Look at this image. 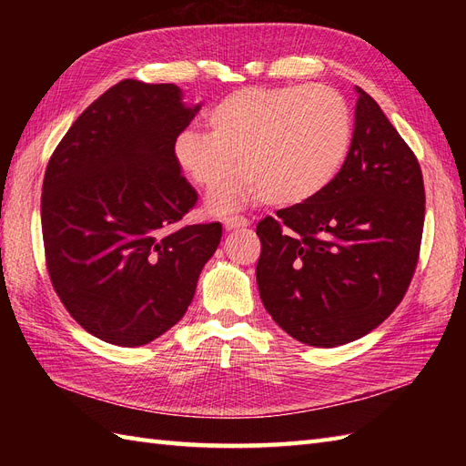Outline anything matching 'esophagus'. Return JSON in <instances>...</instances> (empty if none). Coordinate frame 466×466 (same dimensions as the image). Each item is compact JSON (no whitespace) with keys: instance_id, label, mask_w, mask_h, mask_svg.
Segmentation results:
<instances>
[{"instance_id":"obj_1","label":"esophagus","mask_w":466,"mask_h":466,"mask_svg":"<svg viewBox=\"0 0 466 466\" xmlns=\"http://www.w3.org/2000/svg\"><path fill=\"white\" fill-rule=\"evenodd\" d=\"M248 225H250V221H248L247 218H243V216H235V218H228V219H223V229H225V231L245 229V228H248Z\"/></svg>"}]
</instances>
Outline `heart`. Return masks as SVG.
I'll return each instance as SVG.
<instances>
[{"label": "heart", "mask_w": 466, "mask_h": 466, "mask_svg": "<svg viewBox=\"0 0 466 466\" xmlns=\"http://www.w3.org/2000/svg\"><path fill=\"white\" fill-rule=\"evenodd\" d=\"M204 124L206 132L187 128L175 139L180 173L211 192L231 175L237 155L247 167L211 196L214 216L258 200H313L340 173L351 146L350 106L324 86L238 89L211 105Z\"/></svg>", "instance_id": "heart-1"}]
</instances>
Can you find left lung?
Segmentation results:
<instances>
[{"label":"left lung","mask_w":466,"mask_h":466,"mask_svg":"<svg viewBox=\"0 0 466 466\" xmlns=\"http://www.w3.org/2000/svg\"><path fill=\"white\" fill-rule=\"evenodd\" d=\"M344 167L313 200L257 225V284L266 311L295 340L334 348L377 329L410 286L426 192L416 155L356 87Z\"/></svg>","instance_id":"obj_1"}]
</instances>
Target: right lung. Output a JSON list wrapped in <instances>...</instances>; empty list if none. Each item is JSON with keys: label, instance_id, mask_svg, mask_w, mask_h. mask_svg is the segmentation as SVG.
<instances>
[{"label": "right lung", "instance_id": "right-lung-1", "mask_svg": "<svg viewBox=\"0 0 466 466\" xmlns=\"http://www.w3.org/2000/svg\"><path fill=\"white\" fill-rule=\"evenodd\" d=\"M182 96L173 83H116L72 124L42 182L52 286L83 329L115 346L175 327L221 241V223H178L198 200L173 155L200 110Z\"/></svg>", "mask_w": 466, "mask_h": 466}]
</instances>
